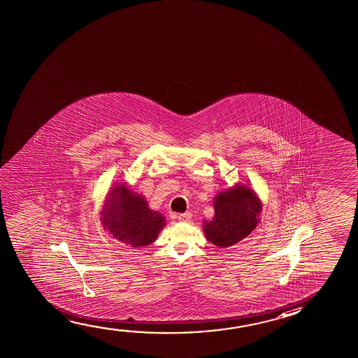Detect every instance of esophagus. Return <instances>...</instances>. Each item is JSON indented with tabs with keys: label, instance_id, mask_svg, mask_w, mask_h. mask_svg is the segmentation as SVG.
<instances>
[{
	"label": "esophagus",
	"instance_id": "esophagus-1",
	"mask_svg": "<svg viewBox=\"0 0 358 358\" xmlns=\"http://www.w3.org/2000/svg\"><path fill=\"white\" fill-rule=\"evenodd\" d=\"M177 219H178L180 222H189V220L192 219V214L189 212L183 213V214H178V215H177Z\"/></svg>",
	"mask_w": 358,
	"mask_h": 358
}]
</instances>
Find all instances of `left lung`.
Returning a JSON list of instances; mask_svg holds the SVG:
<instances>
[{"label": "left lung", "mask_w": 358, "mask_h": 358, "mask_svg": "<svg viewBox=\"0 0 358 358\" xmlns=\"http://www.w3.org/2000/svg\"><path fill=\"white\" fill-rule=\"evenodd\" d=\"M214 209L213 220L204 223L206 238L219 248H229L252 233L259 223L261 203L250 188L236 186L219 193Z\"/></svg>", "instance_id": "1"}]
</instances>
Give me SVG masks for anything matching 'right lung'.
I'll return each instance as SVG.
<instances>
[{"label":"right lung","mask_w":358,"mask_h":358,"mask_svg":"<svg viewBox=\"0 0 358 358\" xmlns=\"http://www.w3.org/2000/svg\"><path fill=\"white\" fill-rule=\"evenodd\" d=\"M102 223L113 238L141 248L155 241L165 219L160 213L150 210L141 196L133 194L125 186H118L104 206Z\"/></svg>","instance_id":"add662e5"}]
</instances>
